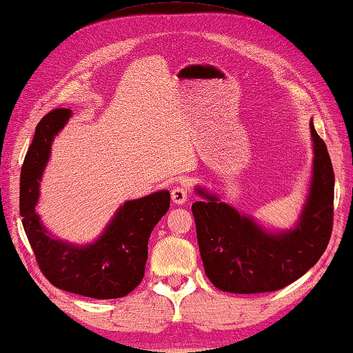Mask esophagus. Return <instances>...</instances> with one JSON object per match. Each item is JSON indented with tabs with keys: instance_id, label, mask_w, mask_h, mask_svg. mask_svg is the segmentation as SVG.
<instances>
[{
	"instance_id": "1",
	"label": "esophagus",
	"mask_w": 353,
	"mask_h": 353,
	"mask_svg": "<svg viewBox=\"0 0 353 353\" xmlns=\"http://www.w3.org/2000/svg\"><path fill=\"white\" fill-rule=\"evenodd\" d=\"M188 197H190V192H188L185 186H175L172 190V201L178 205L185 204V202L188 201Z\"/></svg>"
}]
</instances>
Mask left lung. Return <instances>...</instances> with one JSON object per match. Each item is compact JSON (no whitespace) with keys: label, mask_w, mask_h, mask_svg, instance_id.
<instances>
[{"label":"left lung","mask_w":353,"mask_h":353,"mask_svg":"<svg viewBox=\"0 0 353 353\" xmlns=\"http://www.w3.org/2000/svg\"><path fill=\"white\" fill-rule=\"evenodd\" d=\"M313 168L301 216L291 230L272 231L197 186L192 204L205 274L220 291L259 294L283 289L325 252L332 231L334 172L326 144L310 123Z\"/></svg>","instance_id":"obj_1"}]
</instances>
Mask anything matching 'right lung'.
Instances as JSON below:
<instances>
[{
  "instance_id": "add662e5",
  "label": "right lung",
  "mask_w": 353,
  "mask_h": 353,
  "mask_svg": "<svg viewBox=\"0 0 353 353\" xmlns=\"http://www.w3.org/2000/svg\"><path fill=\"white\" fill-rule=\"evenodd\" d=\"M70 115L69 109H54L37 125L21 172L23 230L41 273L56 288L93 299L125 297L143 281L149 236L170 207V192L162 190L123 202L93 243L72 244L54 238L35 207L52 139Z\"/></svg>"
}]
</instances>
